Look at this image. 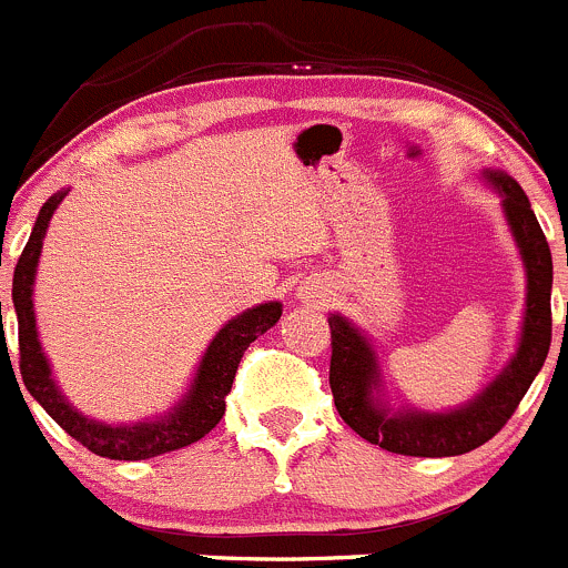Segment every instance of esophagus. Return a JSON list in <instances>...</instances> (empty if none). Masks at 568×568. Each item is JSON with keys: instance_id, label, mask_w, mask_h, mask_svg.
<instances>
[{"instance_id": "obj_1", "label": "esophagus", "mask_w": 568, "mask_h": 568, "mask_svg": "<svg viewBox=\"0 0 568 568\" xmlns=\"http://www.w3.org/2000/svg\"><path fill=\"white\" fill-rule=\"evenodd\" d=\"M317 297H323V295H317Z\"/></svg>"}]
</instances>
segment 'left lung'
Masks as SVG:
<instances>
[{
    "label": "left lung",
    "instance_id": "8db88e82",
    "mask_svg": "<svg viewBox=\"0 0 568 568\" xmlns=\"http://www.w3.org/2000/svg\"><path fill=\"white\" fill-rule=\"evenodd\" d=\"M503 199L505 221L516 240L527 273L525 323L519 347L503 373L464 406L450 412L389 408L381 400V367L367 336L342 314H331V369L328 384L339 417L362 439L397 456L445 458L462 456L486 445L503 430L510 414L544 367L552 342V254L547 237L530 210L525 190L503 171H483ZM568 265V260H566Z\"/></svg>",
    "mask_w": 568,
    "mask_h": 568
}]
</instances>
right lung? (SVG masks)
I'll use <instances>...</instances> for the list:
<instances>
[{
	"mask_svg": "<svg viewBox=\"0 0 568 568\" xmlns=\"http://www.w3.org/2000/svg\"><path fill=\"white\" fill-rule=\"evenodd\" d=\"M69 190L54 193L38 212V221L32 226L30 240L19 256V265L13 273V306L19 317V367L24 378L27 392L43 406V412L82 447L101 458L112 462H143V458L162 456V453L182 450L193 442L204 439L212 428L226 414V395L232 392L234 375H237L240 358L248 351L256 336L265 334L267 328L282 317V303H260L254 308H245L234 320H229L215 339L210 342L206 353L201 356L195 378L190 384L187 395L165 414L156 419H143V423L129 425H106L88 419L85 414L77 412L63 392L58 389L52 378L49 358L43 356L41 339H38L36 308H32V284H36L38 260H41L43 237H47L49 221L60 201ZM0 323H2V303H0Z\"/></svg>",
	"mask_w": 568,
	"mask_h": 568,
	"instance_id": "1",
	"label": "right lung"
}]
</instances>
